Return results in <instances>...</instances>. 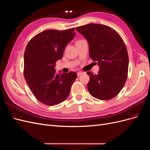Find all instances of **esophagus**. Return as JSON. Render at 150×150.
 <instances>
[{
	"instance_id": "obj_1",
	"label": "esophagus",
	"mask_w": 150,
	"mask_h": 150,
	"mask_svg": "<svg viewBox=\"0 0 150 150\" xmlns=\"http://www.w3.org/2000/svg\"><path fill=\"white\" fill-rule=\"evenodd\" d=\"M83 72L80 71V72H77V74H78V76H81V74H83Z\"/></svg>"
}]
</instances>
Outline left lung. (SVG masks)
<instances>
[{"instance_id":"left-lung-1","label":"left lung","mask_w":150,"mask_h":150,"mask_svg":"<svg viewBox=\"0 0 150 150\" xmlns=\"http://www.w3.org/2000/svg\"><path fill=\"white\" fill-rule=\"evenodd\" d=\"M76 30L87 39L89 56L99 66L98 74L87 72L90 94L101 100L115 98L128 77L129 59L123 40L115 30L103 24H86Z\"/></svg>"}]
</instances>
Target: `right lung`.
Instances as JSON below:
<instances>
[{"label": "right lung", "mask_w": 150, "mask_h": 150, "mask_svg": "<svg viewBox=\"0 0 150 150\" xmlns=\"http://www.w3.org/2000/svg\"><path fill=\"white\" fill-rule=\"evenodd\" d=\"M75 34L74 28L46 30L34 36L25 47V79L35 98L46 105H56L66 99L77 78L75 72L59 75L54 69Z\"/></svg>", "instance_id": "obj_1"}]
</instances>
